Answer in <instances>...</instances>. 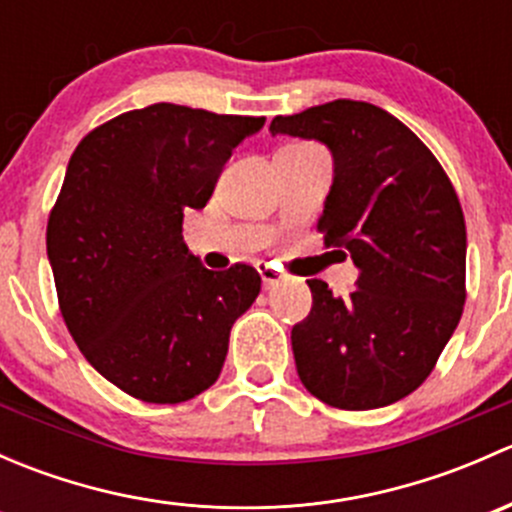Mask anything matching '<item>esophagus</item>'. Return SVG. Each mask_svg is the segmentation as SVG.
<instances>
[{"label":"esophagus","mask_w":512,"mask_h":512,"mask_svg":"<svg viewBox=\"0 0 512 512\" xmlns=\"http://www.w3.org/2000/svg\"><path fill=\"white\" fill-rule=\"evenodd\" d=\"M257 272H260L262 285H265V289H272V287L280 285L282 275H280V272H277L272 265H257Z\"/></svg>","instance_id":"1"}]
</instances>
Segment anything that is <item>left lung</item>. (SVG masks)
Returning <instances> with one entry per match:
<instances>
[{
    "label": "left lung",
    "mask_w": 512,
    "mask_h": 512,
    "mask_svg": "<svg viewBox=\"0 0 512 512\" xmlns=\"http://www.w3.org/2000/svg\"><path fill=\"white\" fill-rule=\"evenodd\" d=\"M272 136L314 138L334 180L317 230L359 267L349 299L307 280L312 309L292 327L297 374L334 409H381L426 381L466 304V220L436 156L366 101L277 116Z\"/></svg>",
    "instance_id": "1"
}]
</instances>
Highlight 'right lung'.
I'll return each mask as SVG.
<instances>
[{"mask_svg": "<svg viewBox=\"0 0 512 512\" xmlns=\"http://www.w3.org/2000/svg\"><path fill=\"white\" fill-rule=\"evenodd\" d=\"M265 118L153 103L76 146L46 225L59 309L91 366L148 404L218 381L230 329L260 294L250 265L215 272L183 242V213L213 195Z\"/></svg>", "mask_w": 512, "mask_h": 512, "instance_id": "add662e5", "label": "right lung"}]
</instances>
